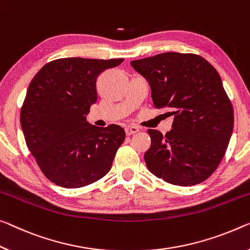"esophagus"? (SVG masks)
I'll use <instances>...</instances> for the list:
<instances>
[{
	"mask_svg": "<svg viewBox=\"0 0 250 250\" xmlns=\"http://www.w3.org/2000/svg\"><path fill=\"white\" fill-rule=\"evenodd\" d=\"M138 132H140V129H138L136 126H127V127L125 128V133L127 136L133 135V134H136Z\"/></svg>",
	"mask_w": 250,
	"mask_h": 250,
	"instance_id": "1",
	"label": "esophagus"
}]
</instances>
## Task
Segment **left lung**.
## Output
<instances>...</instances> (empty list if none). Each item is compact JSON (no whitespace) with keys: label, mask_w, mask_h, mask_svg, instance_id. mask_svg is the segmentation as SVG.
<instances>
[{"label":"left lung","mask_w":250,"mask_h":250,"mask_svg":"<svg viewBox=\"0 0 250 250\" xmlns=\"http://www.w3.org/2000/svg\"><path fill=\"white\" fill-rule=\"evenodd\" d=\"M130 64L148 82L155 108L174 116L164 136L147 130L149 172L174 186L203 182L220 164L233 129V108L218 71L193 53L164 52Z\"/></svg>","instance_id":"1"}]
</instances>
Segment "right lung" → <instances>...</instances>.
<instances>
[{
	"label": "right lung",
	"mask_w": 250,
	"mask_h": 250,
	"mask_svg": "<svg viewBox=\"0 0 250 250\" xmlns=\"http://www.w3.org/2000/svg\"><path fill=\"white\" fill-rule=\"evenodd\" d=\"M124 59L61 58L45 63L30 83L20 122L26 146L57 186L86 187L108 173L125 130L86 121L97 101L96 80Z\"/></svg>",
	"instance_id": "obj_1"
}]
</instances>
